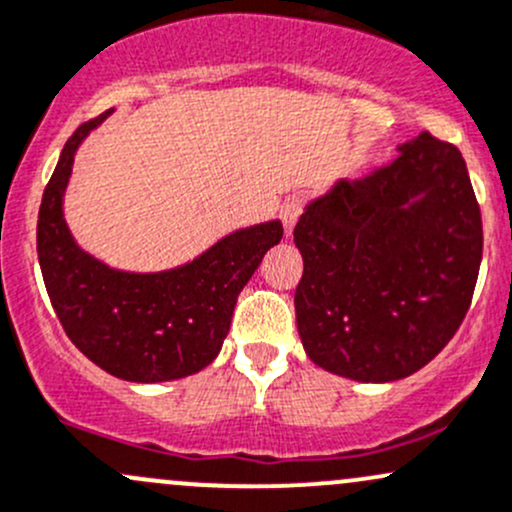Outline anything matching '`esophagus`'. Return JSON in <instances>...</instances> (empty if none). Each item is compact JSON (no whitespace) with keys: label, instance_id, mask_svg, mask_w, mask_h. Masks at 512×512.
<instances>
[{"label":"esophagus","instance_id":"1","mask_svg":"<svg viewBox=\"0 0 512 512\" xmlns=\"http://www.w3.org/2000/svg\"><path fill=\"white\" fill-rule=\"evenodd\" d=\"M301 213V201L299 198H287L282 206V225H284V233H292V228L297 225Z\"/></svg>","mask_w":512,"mask_h":512}]
</instances>
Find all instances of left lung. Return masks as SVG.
Returning a JSON list of instances; mask_svg holds the SVG:
<instances>
[{
    "label": "left lung",
    "instance_id": "left-lung-1",
    "mask_svg": "<svg viewBox=\"0 0 512 512\" xmlns=\"http://www.w3.org/2000/svg\"><path fill=\"white\" fill-rule=\"evenodd\" d=\"M294 242L306 355L360 383L407 378L454 338L476 289L483 225L466 161L422 132L395 161L311 201Z\"/></svg>",
    "mask_w": 512,
    "mask_h": 512
}]
</instances>
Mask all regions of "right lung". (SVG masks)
<instances>
[{"mask_svg":"<svg viewBox=\"0 0 512 512\" xmlns=\"http://www.w3.org/2000/svg\"><path fill=\"white\" fill-rule=\"evenodd\" d=\"M100 122L75 129L43 191L36 250L48 299L75 348L115 378H186L220 353L238 294L284 228L270 220L235 230L169 272L134 274L102 265L75 245L63 218L75 149Z\"/></svg>","mask_w":512,"mask_h":512,"instance_id":"add662e5","label":"right lung"}]
</instances>
